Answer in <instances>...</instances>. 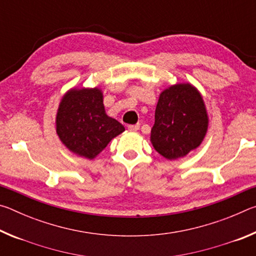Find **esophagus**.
Instances as JSON below:
<instances>
[{
	"instance_id": "34e87169",
	"label": "esophagus",
	"mask_w": 256,
	"mask_h": 256,
	"mask_svg": "<svg viewBox=\"0 0 256 256\" xmlns=\"http://www.w3.org/2000/svg\"><path fill=\"white\" fill-rule=\"evenodd\" d=\"M128 130L130 131H138V128H140V124L138 123H136V124H131V125H128Z\"/></svg>"
}]
</instances>
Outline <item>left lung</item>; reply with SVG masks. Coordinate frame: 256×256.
<instances>
[{"mask_svg": "<svg viewBox=\"0 0 256 256\" xmlns=\"http://www.w3.org/2000/svg\"><path fill=\"white\" fill-rule=\"evenodd\" d=\"M206 128L204 102L194 86L176 84L160 94L150 138L154 149L164 158L184 157L198 148Z\"/></svg>", "mask_w": 256, "mask_h": 256, "instance_id": "obj_1", "label": "left lung"}]
</instances>
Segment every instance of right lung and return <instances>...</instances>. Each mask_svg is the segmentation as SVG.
<instances>
[{"mask_svg": "<svg viewBox=\"0 0 256 256\" xmlns=\"http://www.w3.org/2000/svg\"><path fill=\"white\" fill-rule=\"evenodd\" d=\"M124 126L106 115L99 89H72L63 97L56 116L60 141L82 157L92 159Z\"/></svg>", "mask_w": 256, "mask_h": 256, "instance_id": "add662e5", "label": "right lung"}]
</instances>
